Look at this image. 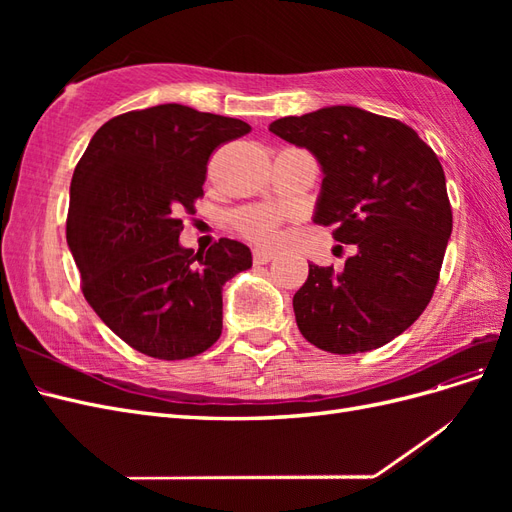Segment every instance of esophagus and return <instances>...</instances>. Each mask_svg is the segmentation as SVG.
<instances>
[{
	"label": "esophagus",
	"instance_id": "34e87169",
	"mask_svg": "<svg viewBox=\"0 0 512 512\" xmlns=\"http://www.w3.org/2000/svg\"><path fill=\"white\" fill-rule=\"evenodd\" d=\"M273 258H275V252H271V250H254L256 265H267V262H271Z\"/></svg>",
	"mask_w": 512,
	"mask_h": 512
}]
</instances>
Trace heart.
Returning <instances> with one entry per match:
<instances>
[{
    "instance_id": "obj_1",
    "label": "heart",
    "mask_w": 512,
    "mask_h": 512,
    "mask_svg": "<svg viewBox=\"0 0 512 512\" xmlns=\"http://www.w3.org/2000/svg\"><path fill=\"white\" fill-rule=\"evenodd\" d=\"M277 220H280V215L269 207H245L237 211L235 226L247 239H254L258 243H269L275 237Z\"/></svg>"
}]
</instances>
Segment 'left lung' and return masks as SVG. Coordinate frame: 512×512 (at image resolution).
<instances>
[{
    "label": "left lung",
    "instance_id": "1",
    "mask_svg": "<svg viewBox=\"0 0 512 512\" xmlns=\"http://www.w3.org/2000/svg\"><path fill=\"white\" fill-rule=\"evenodd\" d=\"M269 130L316 158L312 220L356 247L339 273L309 265L292 299L299 331L333 354L389 344L423 314L453 232L438 156L406 123L359 106L282 117Z\"/></svg>",
    "mask_w": 512,
    "mask_h": 512
}]
</instances>
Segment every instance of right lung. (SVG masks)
<instances>
[{"label":"right lung","instance_id":"1","mask_svg":"<svg viewBox=\"0 0 512 512\" xmlns=\"http://www.w3.org/2000/svg\"><path fill=\"white\" fill-rule=\"evenodd\" d=\"M252 128L241 119L160 104L106 121L70 183L68 247L83 294L134 350L179 361L222 335V290L252 267L250 247L220 239L205 252L179 243L213 149Z\"/></svg>","mask_w":512,"mask_h":512}]
</instances>
